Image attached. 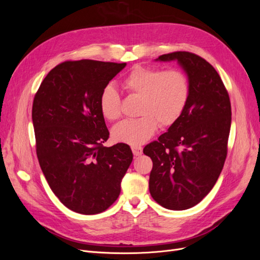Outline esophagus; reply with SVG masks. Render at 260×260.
<instances>
[{
	"label": "esophagus",
	"mask_w": 260,
	"mask_h": 260,
	"mask_svg": "<svg viewBox=\"0 0 260 260\" xmlns=\"http://www.w3.org/2000/svg\"><path fill=\"white\" fill-rule=\"evenodd\" d=\"M131 149H132V153H133V155H135V156L142 155V152H143L142 146H140V145H132V146H131Z\"/></svg>",
	"instance_id": "esophagus-1"
}]
</instances>
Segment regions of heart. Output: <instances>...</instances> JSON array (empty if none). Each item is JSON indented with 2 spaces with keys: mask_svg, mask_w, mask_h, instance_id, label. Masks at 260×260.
Segmentation results:
<instances>
[{
  "mask_svg": "<svg viewBox=\"0 0 260 260\" xmlns=\"http://www.w3.org/2000/svg\"><path fill=\"white\" fill-rule=\"evenodd\" d=\"M121 86L130 95L140 98L137 119H125L116 124L115 141L140 145L151 138L158 127H170L183 114L191 94L186 74L180 69L164 70L152 66H135L123 77ZM100 109L105 119L114 121L121 115L120 96L112 84L100 95Z\"/></svg>",
  "mask_w": 260,
  "mask_h": 260,
  "instance_id": "1",
  "label": "heart"
}]
</instances>
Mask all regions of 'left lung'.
<instances>
[{"instance_id":"8db88e82","label":"left lung","mask_w":260,"mask_h":260,"mask_svg":"<svg viewBox=\"0 0 260 260\" xmlns=\"http://www.w3.org/2000/svg\"><path fill=\"white\" fill-rule=\"evenodd\" d=\"M177 60L191 84L183 114L143 153L151 157L149 193L160 206L184 210L211 191L226 157L231 103L221 78L208 61L190 52L164 54Z\"/></svg>"}]
</instances>
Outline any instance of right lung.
<instances>
[{
  "mask_svg": "<svg viewBox=\"0 0 260 260\" xmlns=\"http://www.w3.org/2000/svg\"><path fill=\"white\" fill-rule=\"evenodd\" d=\"M125 62L67 60L54 67L35 95L32 122L39 164L53 193L70 210L95 215L120 194L133 159L129 145L109 138L100 95Z\"/></svg>",
  "mask_w": 260,
  "mask_h": 260,
  "instance_id": "add662e5",
  "label": "right lung"
}]
</instances>
